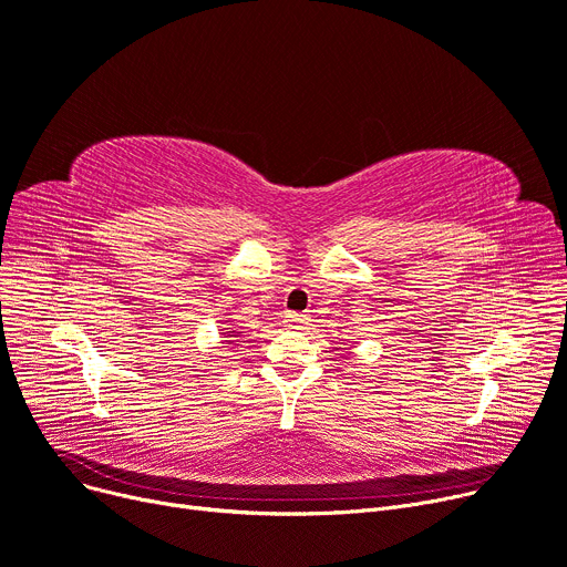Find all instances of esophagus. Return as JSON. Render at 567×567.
Returning <instances> with one entry per match:
<instances>
[{
  "mask_svg": "<svg viewBox=\"0 0 567 567\" xmlns=\"http://www.w3.org/2000/svg\"><path fill=\"white\" fill-rule=\"evenodd\" d=\"M307 322H309L307 313H288L286 316V327H290V329H302V327H307Z\"/></svg>",
  "mask_w": 567,
  "mask_h": 567,
  "instance_id": "obj_1",
  "label": "esophagus"
}]
</instances>
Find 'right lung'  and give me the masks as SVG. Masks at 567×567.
<instances>
[{"label": "right lung", "instance_id": "obj_1", "mask_svg": "<svg viewBox=\"0 0 567 567\" xmlns=\"http://www.w3.org/2000/svg\"><path fill=\"white\" fill-rule=\"evenodd\" d=\"M240 334V331H230V334L228 337H238Z\"/></svg>", "mask_w": 567, "mask_h": 567}]
</instances>
